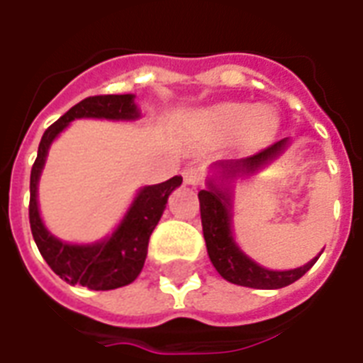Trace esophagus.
Instances as JSON below:
<instances>
[{
    "label": "esophagus",
    "instance_id": "esophagus-1",
    "mask_svg": "<svg viewBox=\"0 0 363 363\" xmlns=\"http://www.w3.org/2000/svg\"><path fill=\"white\" fill-rule=\"evenodd\" d=\"M182 179H184V182L190 184V186H198V184H201V181H203V173H201L198 167H186V169L182 171Z\"/></svg>",
    "mask_w": 363,
    "mask_h": 363
}]
</instances>
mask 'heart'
I'll return each mask as SVG.
<instances>
[{"instance_id":"b5f03b06","label":"heart","mask_w":363,"mask_h":363,"mask_svg":"<svg viewBox=\"0 0 363 363\" xmlns=\"http://www.w3.org/2000/svg\"><path fill=\"white\" fill-rule=\"evenodd\" d=\"M201 124L216 139H233L241 135L248 147H259L275 135L279 116L271 107L228 101L205 111Z\"/></svg>"}]
</instances>
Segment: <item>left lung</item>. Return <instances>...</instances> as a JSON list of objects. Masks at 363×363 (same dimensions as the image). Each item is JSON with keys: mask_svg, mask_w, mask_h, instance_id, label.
I'll list each match as a JSON object with an SVG mask.
<instances>
[{"mask_svg": "<svg viewBox=\"0 0 363 363\" xmlns=\"http://www.w3.org/2000/svg\"><path fill=\"white\" fill-rule=\"evenodd\" d=\"M288 137L281 141L273 143L271 147L259 150L254 156L241 160H226L215 165L220 175V184L211 179L209 188L198 194L199 211H201V226H203V238L207 245V252L220 273L222 279L239 284V286L259 288V290H277L292 284L316 264L313 258L303 267L288 271H271L256 264L252 258H248L238 247L232 233V188L230 182L238 179L239 175H252L271 160H275L282 150L286 148Z\"/></svg>", "mask_w": 363, "mask_h": 363, "instance_id": "8db88e82", "label": "left lung"}]
</instances>
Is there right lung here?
Segmentation results:
<instances>
[{"label": "right lung", "instance_id": "add662e5", "mask_svg": "<svg viewBox=\"0 0 363 363\" xmlns=\"http://www.w3.org/2000/svg\"><path fill=\"white\" fill-rule=\"evenodd\" d=\"M133 98V94H113L82 99L81 104L71 107L62 118L48 125L39 143L30 177L31 235L50 269L73 286L81 284L90 290H115L135 281L145 265L150 233L160 222L169 194L177 186H181L182 182V177L177 175L169 181L141 188L121 226L111 233V238L94 245H69L60 241L43 224L37 207V184L54 139L75 118L133 121L139 116Z\"/></svg>", "mask_w": 363, "mask_h": 363}]
</instances>
